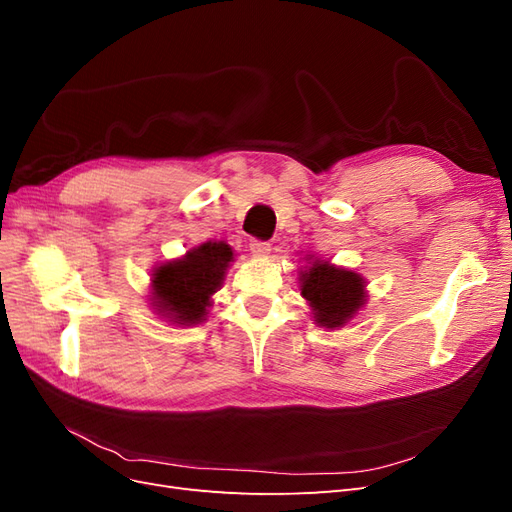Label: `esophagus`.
<instances>
[{
    "mask_svg": "<svg viewBox=\"0 0 512 512\" xmlns=\"http://www.w3.org/2000/svg\"><path fill=\"white\" fill-rule=\"evenodd\" d=\"M250 250L254 256H267L271 252V243L269 241H260V239H252L250 241Z\"/></svg>",
    "mask_w": 512,
    "mask_h": 512,
    "instance_id": "34e87169",
    "label": "esophagus"
}]
</instances>
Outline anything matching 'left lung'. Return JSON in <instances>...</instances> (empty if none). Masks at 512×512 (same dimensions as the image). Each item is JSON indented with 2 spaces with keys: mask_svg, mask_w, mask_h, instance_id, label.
I'll use <instances>...</instances> for the list:
<instances>
[{
  "mask_svg": "<svg viewBox=\"0 0 512 512\" xmlns=\"http://www.w3.org/2000/svg\"><path fill=\"white\" fill-rule=\"evenodd\" d=\"M363 277L329 262H314L301 277V294L314 309V318L327 329L342 327L365 301Z\"/></svg>",
  "mask_w": 512,
  "mask_h": 512,
  "instance_id": "1",
  "label": "left lung"
}]
</instances>
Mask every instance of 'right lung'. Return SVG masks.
<instances>
[{
    "instance_id": "right-lung-1",
    "label": "right lung",
    "mask_w": 512,
    "mask_h": 512,
    "mask_svg": "<svg viewBox=\"0 0 512 512\" xmlns=\"http://www.w3.org/2000/svg\"><path fill=\"white\" fill-rule=\"evenodd\" d=\"M230 260V245L209 241L188 252L185 258L156 269L153 303L158 312L179 324L203 322L209 297L220 288Z\"/></svg>"
}]
</instances>
